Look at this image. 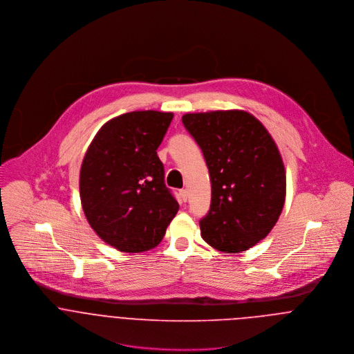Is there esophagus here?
<instances>
[{
    "label": "esophagus",
    "instance_id": "esophagus-1",
    "mask_svg": "<svg viewBox=\"0 0 354 354\" xmlns=\"http://www.w3.org/2000/svg\"><path fill=\"white\" fill-rule=\"evenodd\" d=\"M180 196H181L183 202H187V199H188V191H187V189H183V191H180Z\"/></svg>",
    "mask_w": 354,
    "mask_h": 354
}]
</instances>
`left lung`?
<instances>
[{"label": "left lung", "mask_w": 354, "mask_h": 354, "mask_svg": "<svg viewBox=\"0 0 354 354\" xmlns=\"http://www.w3.org/2000/svg\"><path fill=\"white\" fill-rule=\"evenodd\" d=\"M183 124L202 149L211 178L203 240L221 252L252 248L275 226L286 198L274 139L254 115L237 109L187 113Z\"/></svg>", "instance_id": "left-lung-1"}]
</instances>
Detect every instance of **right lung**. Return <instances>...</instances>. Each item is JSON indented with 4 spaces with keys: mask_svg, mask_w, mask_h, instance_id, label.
<instances>
[{
    "mask_svg": "<svg viewBox=\"0 0 354 354\" xmlns=\"http://www.w3.org/2000/svg\"><path fill=\"white\" fill-rule=\"evenodd\" d=\"M173 115L140 110L114 117L102 125L83 158L79 188L84 215L100 239L121 252L155 248L178 211L156 155Z\"/></svg>",
    "mask_w": 354,
    "mask_h": 354,
    "instance_id": "right-lung-1",
    "label": "right lung"
}]
</instances>
